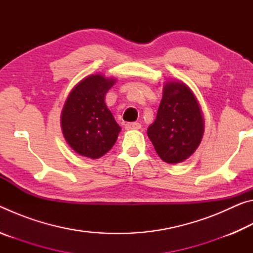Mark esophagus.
I'll return each instance as SVG.
<instances>
[{"mask_svg":"<svg viewBox=\"0 0 253 253\" xmlns=\"http://www.w3.org/2000/svg\"><path fill=\"white\" fill-rule=\"evenodd\" d=\"M126 129H140L142 128V125L139 123H127L125 125Z\"/></svg>","mask_w":253,"mask_h":253,"instance_id":"obj_1","label":"esophagus"}]
</instances>
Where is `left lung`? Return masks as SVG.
<instances>
[{"label": "left lung", "instance_id": "8db88e82", "mask_svg": "<svg viewBox=\"0 0 253 253\" xmlns=\"http://www.w3.org/2000/svg\"><path fill=\"white\" fill-rule=\"evenodd\" d=\"M204 131L202 113L193 92L182 83H168L157 116L147 135L163 161L176 164L199 147Z\"/></svg>", "mask_w": 253, "mask_h": 253}]
</instances>
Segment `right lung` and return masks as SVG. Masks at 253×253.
Segmentation results:
<instances>
[{"label": "right lung", "instance_id": "add662e5", "mask_svg": "<svg viewBox=\"0 0 253 253\" xmlns=\"http://www.w3.org/2000/svg\"><path fill=\"white\" fill-rule=\"evenodd\" d=\"M115 79L89 76L72 89L61 114L68 144L80 155L99 158L116 143L121 127L105 104V95Z\"/></svg>", "mask_w": 253, "mask_h": 253}]
</instances>
